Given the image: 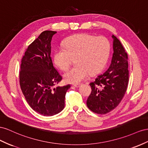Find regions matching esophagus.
I'll list each match as a JSON object with an SVG mask.
<instances>
[{
  "label": "esophagus",
  "instance_id": "1",
  "mask_svg": "<svg viewBox=\"0 0 148 148\" xmlns=\"http://www.w3.org/2000/svg\"><path fill=\"white\" fill-rule=\"evenodd\" d=\"M73 86L75 87H79L80 86H81V84H74Z\"/></svg>",
  "mask_w": 148,
  "mask_h": 148
}]
</instances>
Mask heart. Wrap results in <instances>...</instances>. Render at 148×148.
I'll list each match as a JSON object with an SVG mask.
<instances>
[{
    "label": "heart",
    "mask_w": 148,
    "mask_h": 148,
    "mask_svg": "<svg viewBox=\"0 0 148 148\" xmlns=\"http://www.w3.org/2000/svg\"><path fill=\"white\" fill-rule=\"evenodd\" d=\"M64 48H59L54 53V62L62 71L70 66L73 58L75 65L64 74L66 82L77 84L102 69L108 60L110 43L105 36L79 33L67 38Z\"/></svg>",
    "instance_id": "b5f03b06"
}]
</instances>
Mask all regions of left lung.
<instances>
[{
	"mask_svg": "<svg viewBox=\"0 0 148 148\" xmlns=\"http://www.w3.org/2000/svg\"><path fill=\"white\" fill-rule=\"evenodd\" d=\"M113 54L110 65L102 74L90 83L91 94L87 106L93 112L106 114L120 103L129 80L128 54L117 38L112 35Z\"/></svg>",
	"mask_w": 148,
	"mask_h": 148,
	"instance_id": "left-lung-1",
	"label": "left lung"
}]
</instances>
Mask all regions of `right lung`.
Here are the masks:
<instances>
[{
	"label": "right lung",
	"instance_id": "add662e5",
	"mask_svg": "<svg viewBox=\"0 0 148 148\" xmlns=\"http://www.w3.org/2000/svg\"><path fill=\"white\" fill-rule=\"evenodd\" d=\"M57 32L46 30L28 46L25 53L20 71V84L31 108L44 116L61 112L70 84L52 88L62 80L54 66L51 52V40Z\"/></svg>",
	"mask_w": 148,
	"mask_h": 148
}]
</instances>
